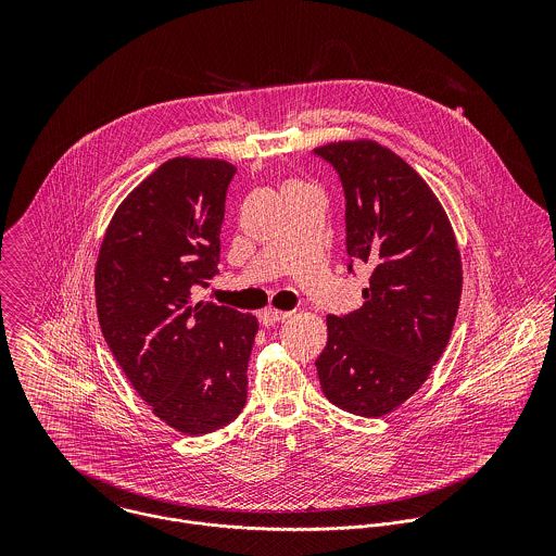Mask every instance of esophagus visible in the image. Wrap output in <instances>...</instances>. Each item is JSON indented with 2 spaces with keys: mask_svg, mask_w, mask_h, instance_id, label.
<instances>
[{
  "mask_svg": "<svg viewBox=\"0 0 556 556\" xmlns=\"http://www.w3.org/2000/svg\"><path fill=\"white\" fill-rule=\"evenodd\" d=\"M293 313H282V311H263L258 318H261V323L265 325V327H269V325H276V323H282V320H287V318L291 317Z\"/></svg>",
  "mask_w": 556,
  "mask_h": 556,
  "instance_id": "1",
  "label": "esophagus"
}]
</instances>
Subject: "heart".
<instances>
[{"label": "heart", "instance_id": "1", "mask_svg": "<svg viewBox=\"0 0 556 556\" xmlns=\"http://www.w3.org/2000/svg\"><path fill=\"white\" fill-rule=\"evenodd\" d=\"M291 184H298V181H291ZM291 184H287V186H291Z\"/></svg>", "mask_w": 556, "mask_h": 556}]
</instances>
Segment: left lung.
Here are the masks:
<instances>
[{
    "label": "left lung",
    "instance_id": "1",
    "mask_svg": "<svg viewBox=\"0 0 556 556\" xmlns=\"http://www.w3.org/2000/svg\"><path fill=\"white\" fill-rule=\"evenodd\" d=\"M344 190L346 252L366 263L364 306L327 317L317 372L342 410L381 417L413 396L443 355L463 293V263L447 214L430 186L377 141L315 150Z\"/></svg>",
    "mask_w": 556,
    "mask_h": 556
}]
</instances>
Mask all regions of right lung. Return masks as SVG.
Wrapping results in <instances>:
<instances>
[{"label": "right lung", "instance_id": "right-lung-1", "mask_svg": "<svg viewBox=\"0 0 556 556\" xmlns=\"http://www.w3.org/2000/svg\"><path fill=\"white\" fill-rule=\"evenodd\" d=\"M233 175L227 160H166L122 201L96 263L113 357L166 426L194 437L241 413L258 329L252 315L192 300L218 274Z\"/></svg>", "mask_w": 556, "mask_h": 556}]
</instances>
